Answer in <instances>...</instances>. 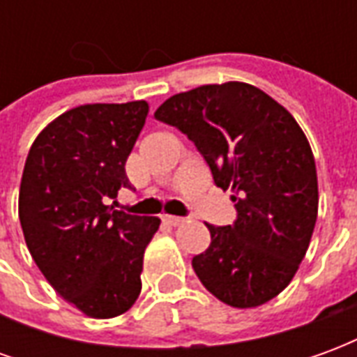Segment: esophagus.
Segmentation results:
<instances>
[{
    "label": "esophagus",
    "instance_id": "1",
    "mask_svg": "<svg viewBox=\"0 0 357 357\" xmlns=\"http://www.w3.org/2000/svg\"><path fill=\"white\" fill-rule=\"evenodd\" d=\"M162 222H164V224H168V225H179V224H183V222H185V218L170 216V214H164Z\"/></svg>",
    "mask_w": 357,
    "mask_h": 357
}]
</instances>
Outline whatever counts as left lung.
I'll use <instances>...</instances> for the list:
<instances>
[{
	"mask_svg": "<svg viewBox=\"0 0 357 357\" xmlns=\"http://www.w3.org/2000/svg\"><path fill=\"white\" fill-rule=\"evenodd\" d=\"M156 120L195 143L212 179L231 189L237 218L206 224L210 247L193 258L201 283L233 307H255L296 273L317 220L312 149L289 110L243 82L172 95Z\"/></svg>",
	"mask_w": 357,
	"mask_h": 357,
	"instance_id": "8db88e82",
	"label": "left lung"
}]
</instances>
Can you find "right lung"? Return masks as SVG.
Instances as JSON below:
<instances>
[{
	"instance_id": "obj_1",
	"label": "right lung",
	"mask_w": 357,
	"mask_h": 357,
	"mask_svg": "<svg viewBox=\"0 0 357 357\" xmlns=\"http://www.w3.org/2000/svg\"><path fill=\"white\" fill-rule=\"evenodd\" d=\"M147 112L145 101L66 110L36 137L22 172L19 218L36 266L97 319L124 314L139 296L143 255L160 225L109 206L130 189L124 166Z\"/></svg>"
}]
</instances>
